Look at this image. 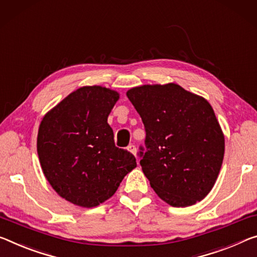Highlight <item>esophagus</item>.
<instances>
[{
	"label": "esophagus",
	"instance_id": "esophagus-1",
	"mask_svg": "<svg viewBox=\"0 0 257 257\" xmlns=\"http://www.w3.org/2000/svg\"><path fill=\"white\" fill-rule=\"evenodd\" d=\"M127 150L129 151L130 153H133L134 156H136V152H137V149H136V146L134 145V144H130L128 148H127Z\"/></svg>",
	"mask_w": 257,
	"mask_h": 257
}]
</instances>
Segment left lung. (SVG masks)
Segmentation results:
<instances>
[{"label": "left lung", "instance_id": "obj_1", "mask_svg": "<svg viewBox=\"0 0 257 257\" xmlns=\"http://www.w3.org/2000/svg\"><path fill=\"white\" fill-rule=\"evenodd\" d=\"M127 97L145 127L138 156L151 187L173 207L201 201L217 180L225 148L213 107L176 83L135 87Z\"/></svg>", "mask_w": 257, "mask_h": 257}]
</instances>
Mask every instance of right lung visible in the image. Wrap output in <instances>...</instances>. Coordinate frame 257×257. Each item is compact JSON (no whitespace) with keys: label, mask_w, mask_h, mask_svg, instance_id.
Returning a JSON list of instances; mask_svg holds the SVG:
<instances>
[{"label":"right lung","mask_w":257,"mask_h":257,"mask_svg":"<svg viewBox=\"0 0 257 257\" xmlns=\"http://www.w3.org/2000/svg\"><path fill=\"white\" fill-rule=\"evenodd\" d=\"M117 99L119 93L108 88L82 87L41 121L38 154L44 176L76 206L91 208L107 200L137 166L132 153L114 144L107 123Z\"/></svg>","instance_id":"obj_1"}]
</instances>
